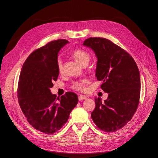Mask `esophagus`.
Segmentation results:
<instances>
[{
  "mask_svg": "<svg viewBox=\"0 0 158 158\" xmlns=\"http://www.w3.org/2000/svg\"><path fill=\"white\" fill-rule=\"evenodd\" d=\"M78 98H79V101H82V100H85V99H86V97L85 95H80L78 97Z\"/></svg>",
  "mask_w": 158,
  "mask_h": 158,
  "instance_id": "esophagus-1",
  "label": "esophagus"
}]
</instances>
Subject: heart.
Instances as JSON below:
<instances>
[{
  "instance_id": "heart-1",
  "label": "heart",
  "mask_w": 158,
  "mask_h": 158,
  "mask_svg": "<svg viewBox=\"0 0 158 158\" xmlns=\"http://www.w3.org/2000/svg\"><path fill=\"white\" fill-rule=\"evenodd\" d=\"M72 55L76 59L77 61L83 65L85 63H88L90 55L89 54L83 49H76L72 51ZM57 68L58 71L62 72L63 70V62L60 58H58L57 60ZM88 80L86 79H82L80 80H77L72 82L71 85V88L75 90L79 91V92H83L85 89V85L87 83Z\"/></svg>"
}]
</instances>
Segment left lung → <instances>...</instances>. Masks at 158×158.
<instances>
[{"label": "left lung", "mask_w": 158, "mask_h": 158, "mask_svg": "<svg viewBox=\"0 0 158 158\" xmlns=\"http://www.w3.org/2000/svg\"><path fill=\"white\" fill-rule=\"evenodd\" d=\"M84 45L92 48L97 57L96 77L101 88L108 94L102 102L95 98L91 117L98 129L117 131L132 119L139 102L140 77L138 66L125 50L108 39L95 37L85 40Z\"/></svg>", "instance_id": "1"}]
</instances>
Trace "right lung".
<instances>
[{
  "mask_svg": "<svg viewBox=\"0 0 158 158\" xmlns=\"http://www.w3.org/2000/svg\"><path fill=\"white\" fill-rule=\"evenodd\" d=\"M67 43L66 40H57L36 49L23 63L19 76L17 97L20 108L33 127L48 135L64 125L79 101L73 92L57 98L50 90L59 76L58 52Z\"/></svg>",
  "mask_w": 158,
  "mask_h": 158,
  "instance_id": "1",
  "label": "right lung"
}]
</instances>
